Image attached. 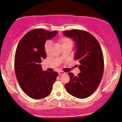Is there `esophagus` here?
<instances>
[{
  "label": "esophagus",
  "mask_w": 122,
  "mask_h": 122,
  "mask_svg": "<svg viewBox=\"0 0 122 122\" xmlns=\"http://www.w3.org/2000/svg\"><path fill=\"white\" fill-rule=\"evenodd\" d=\"M64 74H65V72H63V71H59V72H58V74H59V75H62Z\"/></svg>",
  "instance_id": "34e87169"
}]
</instances>
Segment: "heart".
Returning <instances> with one entry per match:
<instances>
[{"instance_id": "b5f03b06", "label": "heart", "mask_w": 122, "mask_h": 122, "mask_svg": "<svg viewBox=\"0 0 122 122\" xmlns=\"http://www.w3.org/2000/svg\"><path fill=\"white\" fill-rule=\"evenodd\" d=\"M57 44L63 48L65 46H68L69 45H72V41L68 37L62 36L58 38L57 40ZM51 46V44L50 42H47L46 43L45 45V51L46 53H48L49 52Z\"/></svg>"}]
</instances>
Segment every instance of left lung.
Instances as JSON below:
<instances>
[{
  "instance_id": "left-lung-1",
  "label": "left lung",
  "mask_w": 122,
  "mask_h": 122,
  "mask_svg": "<svg viewBox=\"0 0 122 122\" xmlns=\"http://www.w3.org/2000/svg\"><path fill=\"white\" fill-rule=\"evenodd\" d=\"M64 35L74 41V59L79 61L80 73L75 76L69 72L70 81L65 88L76 98L85 99L94 92L100 83L104 72V56L96 38L87 31L73 29L63 31Z\"/></svg>"
}]
</instances>
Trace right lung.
Segmentation results:
<instances>
[{
    "label": "right lung",
    "mask_w": 122,
    "mask_h": 122,
    "mask_svg": "<svg viewBox=\"0 0 122 122\" xmlns=\"http://www.w3.org/2000/svg\"><path fill=\"white\" fill-rule=\"evenodd\" d=\"M58 32L33 29L22 37L15 56V71L23 91L34 99H40L51 93L58 73L43 71L40 63L46 59L45 45Z\"/></svg>",
    "instance_id": "1"
}]
</instances>
